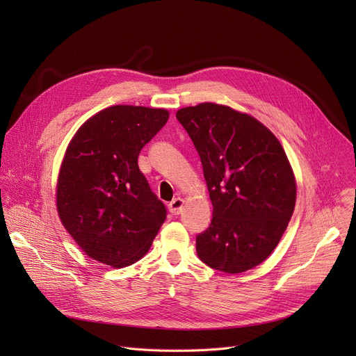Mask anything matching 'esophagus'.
I'll return each mask as SVG.
<instances>
[{"instance_id":"1","label":"esophagus","mask_w":356,"mask_h":356,"mask_svg":"<svg viewBox=\"0 0 356 356\" xmlns=\"http://www.w3.org/2000/svg\"><path fill=\"white\" fill-rule=\"evenodd\" d=\"M183 204H184V200L181 197H176L168 203V211H170L172 215H180L183 211Z\"/></svg>"}]
</instances>
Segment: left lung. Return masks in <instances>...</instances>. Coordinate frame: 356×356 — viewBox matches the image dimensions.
Listing matches in <instances>:
<instances>
[{
  "label": "left lung",
  "instance_id": "obj_1",
  "mask_svg": "<svg viewBox=\"0 0 356 356\" xmlns=\"http://www.w3.org/2000/svg\"><path fill=\"white\" fill-rule=\"evenodd\" d=\"M213 213L196 236L204 264L236 274L261 264L282 239L296 203V180L280 141L255 118L211 102L181 108Z\"/></svg>",
  "mask_w": 356,
  "mask_h": 356
}]
</instances>
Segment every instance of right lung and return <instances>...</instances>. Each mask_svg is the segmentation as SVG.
I'll use <instances>...</instances> for the list:
<instances>
[{
	"label": "right lung",
	"instance_id": "right-lung-1",
	"mask_svg": "<svg viewBox=\"0 0 356 356\" xmlns=\"http://www.w3.org/2000/svg\"><path fill=\"white\" fill-rule=\"evenodd\" d=\"M167 120L165 109L109 106L89 118L66 149L58 212L76 244L102 264H134L165 220L164 203L140 172L138 154Z\"/></svg>",
	"mask_w": 356,
	"mask_h": 356
}]
</instances>
